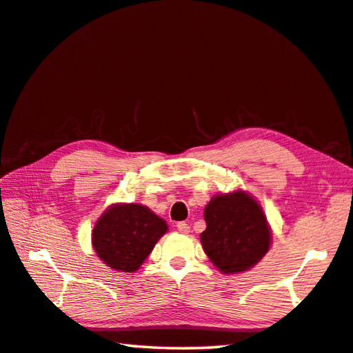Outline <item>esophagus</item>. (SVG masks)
<instances>
[{"mask_svg": "<svg viewBox=\"0 0 353 353\" xmlns=\"http://www.w3.org/2000/svg\"><path fill=\"white\" fill-rule=\"evenodd\" d=\"M176 228H178V232L183 233V234H187L190 232V227H189V224H187V222H178Z\"/></svg>", "mask_w": 353, "mask_h": 353, "instance_id": "esophagus-1", "label": "esophagus"}]
</instances>
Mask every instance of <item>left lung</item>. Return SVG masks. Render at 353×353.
I'll use <instances>...</instances> for the list:
<instances>
[{"label":"left lung","instance_id":"left-lung-1","mask_svg":"<svg viewBox=\"0 0 353 353\" xmlns=\"http://www.w3.org/2000/svg\"><path fill=\"white\" fill-rule=\"evenodd\" d=\"M201 243L222 274H239L262 261L272 242L267 214L245 190L214 195L204 208Z\"/></svg>","mask_w":353,"mask_h":353}]
</instances>
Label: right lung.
Here are the masks:
<instances>
[{
  "mask_svg": "<svg viewBox=\"0 0 353 353\" xmlns=\"http://www.w3.org/2000/svg\"><path fill=\"white\" fill-rule=\"evenodd\" d=\"M168 228V222L149 207L117 203L100 214L92 228L91 243L106 267L119 272H134Z\"/></svg>",
  "mask_w": 353,
  "mask_h": 353,
  "instance_id": "obj_1",
  "label": "right lung"
}]
</instances>
